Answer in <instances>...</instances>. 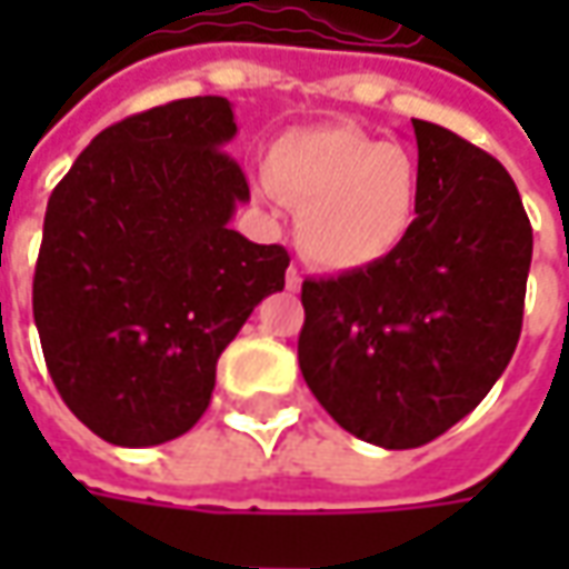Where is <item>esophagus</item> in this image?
Listing matches in <instances>:
<instances>
[{
	"instance_id": "1",
	"label": "esophagus",
	"mask_w": 569,
	"mask_h": 569,
	"mask_svg": "<svg viewBox=\"0 0 569 569\" xmlns=\"http://www.w3.org/2000/svg\"><path fill=\"white\" fill-rule=\"evenodd\" d=\"M284 281H288V291H297V288H300V272H297L295 266L284 272Z\"/></svg>"
}]
</instances>
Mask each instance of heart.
Segmentation results:
<instances>
[{
  "label": "heart",
  "instance_id": "b5f03b06",
  "mask_svg": "<svg viewBox=\"0 0 569 569\" xmlns=\"http://www.w3.org/2000/svg\"><path fill=\"white\" fill-rule=\"evenodd\" d=\"M269 187L297 211V247L332 272H361L389 259L421 202L415 154L358 126H317L269 151Z\"/></svg>",
  "mask_w": 569,
  "mask_h": 569
}]
</instances>
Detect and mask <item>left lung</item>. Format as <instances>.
<instances>
[{"label": "left lung", "mask_w": 569, "mask_h": 569, "mask_svg": "<svg viewBox=\"0 0 569 569\" xmlns=\"http://www.w3.org/2000/svg\"><path fill=\"white\" fill-rule=\"evenodd\" d=\"M421 202L370 269L303 281L300 373L348 433L415 449L481 402L522 332L532 224L503 164L411 120Z\"/></svg>", "instance_id": "obj_1"}]
</instances>
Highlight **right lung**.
<instances>
[{"label": "right lung", "mask_w": 569, "mask_h": 569, "mask_svg": "<svg viewBox=\"0 0 569 569\" xmlns=\"http://www.w3.org/2000/svg\"><path fill=\"white\" fill-rule=\"evenodd\" d=\"M228 98L107 126L59 180L33 269V322L69 411L117 447H158L206 415L214 367L291 256L230 230L250 183L224 151Z\"/></svg>", "instance_id": "right-lung-1"}]
</instances>
